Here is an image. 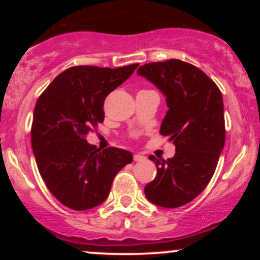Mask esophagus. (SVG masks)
Here are the masks:
<instances>
[{
	"mask_svg": "<svg viewBox=\"0 0 260 260\" xmlns=\"http://www.w3.org/2000/svg\"><path fill=\"white\" fill-rule=\"evenodd\" d=\"M133 159H134V161H143L145 159V157L143 156V155H140V154H136L133 156Z\"/></svg>",
	"mask_w": 260,
	"mask_h": 260,
	"instance_id": "obj_1",
	"label": "esophagus"
}]
</instances>
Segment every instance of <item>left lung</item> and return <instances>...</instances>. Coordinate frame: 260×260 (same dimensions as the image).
Wrapping results in <instances>:
<instances>
[{
	"label": "left lung",
	"mask_w": 260,
	"mask_h": 260,
	"mask_svg": "<svg viewBox=\"0 0 260 260\" xmlns=\"http://www.w3.org/2000/svg\"><path fill=\"white\" fill-rule=\"evenodd\" d=\"M137 73L166 96L160 133L176 147L171 159L149 156L157 174L145 186V197L162 208L182 207L207 187L225 145L221 91L203 71L180 59L143 64Z\"/></svg>",
	"instance_id": "1"
}]
</instances>
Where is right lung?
<instances>
[{"mask_svg":"<svg viewBox=\"0 0 260 260\" xmlns=\"http://www.w3.org/2000/svg\"><path fill=\"white\" fill-rule=\"evenodd\" d=\"M139 63L120 68L74 66L58 74L39 96L31 147L41 177L59 203L88 210L105 202L115 176L133 155L96 149L85 137L104 122V101Z\"/></svg>","mask_w":260,"mask_h":260,"instance_id":"obj_1","label":"right lung"}]
</instances>
